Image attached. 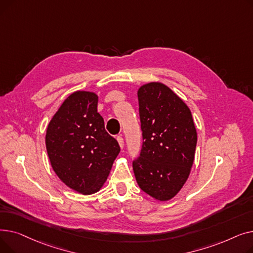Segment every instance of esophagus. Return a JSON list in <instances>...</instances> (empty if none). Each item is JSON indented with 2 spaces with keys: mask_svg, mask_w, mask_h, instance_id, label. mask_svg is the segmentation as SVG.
Instances as JSON below:
<instances>
[{
  "mask_svg": "<svg viewBox=\"0 0 253 253\" xmlns=\"http://www.w3.org/2000/svg\"><path fill=\"white\" fill-rule=\"evenodd\" d=\"M117 140H118V142L120 144V147H121V149H123L124 148V139H123V137L122 136H117Z\"/></svg>",
  "mask_w": 253,
  "mask_h": 253,
  "instance_id": "34e87169",
  "label": "esophagus"
}]
</instances>
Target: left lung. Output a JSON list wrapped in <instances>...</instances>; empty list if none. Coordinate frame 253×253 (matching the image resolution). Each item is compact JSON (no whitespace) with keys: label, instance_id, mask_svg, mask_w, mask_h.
<instances>
[{"label":"left lung","instance_id":"left-lung-1","mask_svg":"<svg viewBox=\"0 0 253 253\" xmlns=\"http://www.w3.org/2000/svg\"><path fill=\"white\" fill-rule=\"evenodd\" d=\"M142 145L132 162L139 188L160 201L173 198L194 163L197 131L188 105L162 83L137 92Z\"/></svg>","mask_w":253,"mask_h":253}]
</instances>
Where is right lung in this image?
I'll return each instance as SVG.
<instances>
[{
  "mask_svg": "<svg viewBox=\"0 0 253 253\" xmlns=\"http://www.w3.org/2000/svg\"><path fill=\"white\" fill-rule=\"evenodd\" d=\"M98 97L77 91L53 116L46 132L48 157L57 176L83 195L100 190L120 153L118 141L104 129Z\"/></svg>",
  "mask_w": 253,
  "mask_h": 253,
  "instance_id": "obj_1",
  "label": "right lung"
}]
</instances>
